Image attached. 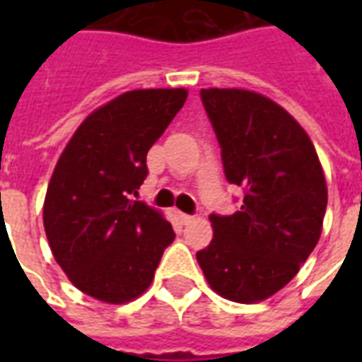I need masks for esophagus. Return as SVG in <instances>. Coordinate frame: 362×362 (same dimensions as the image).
<instances>
[{
  "instance_id": "34e87169",
  "label": "esophagus",
  "mask_w": 362,
  "mask_h": 362,
  "mask_svg": "<svg viewBox=\"0 0 362 362\" xmlns=\"http://www.w3.org/2000/svg\"><path fill=\"white\" fill-rule=\"evenodd\" d=\"M176 217H178V221H180L182 225H188V223H192V221H194V217H192V215H188V213H182V211L176 213Z\"/></svg>"
}]
</instances>
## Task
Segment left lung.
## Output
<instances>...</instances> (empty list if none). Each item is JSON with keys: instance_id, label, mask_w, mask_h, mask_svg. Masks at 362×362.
Segmentation results:
<instances>
[{"instance_id": "obj_1", "label": "left lung", "mask_w": 362, "mask_h": 362, "mask_svg": "<svg viewBox=\"0 0 362 362\" xmlns=\"http://www.w3.org/2000/svg\"><path fill=\"white\" fill-rule=\"evenodd\" d=\"M225 176L240 211L209 215L211 244L196 254L215 293L266 300L295 277L322 235L327 188L310 137L285 108L244 89H202Z\"/></svg>"}]
</instances>
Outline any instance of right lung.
Instances as JSON below:
<instances>
[{
    "label": "right lung",
    "mask_w": 362,
    "mask_h": 362,
    "mask_svg": "<svg viewBox=\"0 0 362 362\" xmlns=\"http://www.w3.org/2000/svg\"><path fill=\"white\" fill-rule=\"evenodd\" d=\"M186 96V89L127 90L89 114L62 153L44 199V230L85 295L134 300L173 244L163 213L134 197L149 173L147 153Z\"/></svg>",
    "instance_id": "1"
}]
</instances>
